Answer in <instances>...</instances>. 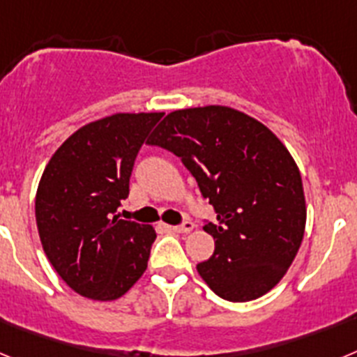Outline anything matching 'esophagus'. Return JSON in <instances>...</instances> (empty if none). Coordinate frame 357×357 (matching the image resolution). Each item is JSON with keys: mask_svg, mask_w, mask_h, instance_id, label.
Returning <instances> with one entry per match:
<instances>
[{"mask_svg": "<svg viewBox=\"0 0 357 357\" xmlns=\"http://www.w3.org/2000/svg\"><path fill=\"white\" fill-rule=\"evenodd\" d=\"M169 229H172L173 232H176V234H188V232H191V230L195 229V223L191 222V220H185L181 225H173L169 227Z\"/></svg>", "mask_w": 357, "mask_h": 357, "instance_id": "34e87169", "label": "esophagus"}]
</instances>
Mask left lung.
<instances>
[{"label": "left lung", "mask_w": 357, "mask_h": 357, "mask_svg": "<svg viewBox=\"0 0 357 357\" xmlns=\"http://www.w3.org/2000/svg\"><path fill=\"white\" fill-rule=\"evenodd\" d=\"M150 144L175 153L195 176L216 220L211 259L197 264L209 288L230 302L268 293L288 272L305 229L302 176L270 128L222 105L175 110Z\"/></svg>", "instance_id": "1"}]
</instances>
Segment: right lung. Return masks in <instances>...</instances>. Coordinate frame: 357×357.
Listing matches in <instances>:
<instances>
[{"label":"right lung","instance_id":"add662e5","mask_svg":"<svg viewBox=\"0 0 357 357\" xmlns=\"http://www.w3.org/2000/svg\"><path fill=\"white\" fill-rule=\"evenodd\" d=\"M162 112L114 114L77 130L40 176L36 220L44 254L66 284L116 301L148 266L153 227L121 220L135 157Z\"/></svg>","mask_w":357,"mask_h":357}]
</instances>
